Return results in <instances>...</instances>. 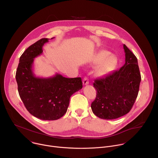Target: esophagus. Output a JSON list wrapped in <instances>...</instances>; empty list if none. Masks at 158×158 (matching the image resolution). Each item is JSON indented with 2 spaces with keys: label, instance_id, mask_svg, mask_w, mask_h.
<instances>
[{
  "label": "esophagus",
  "instance_id": "1",
  "mask_svg": "<svg viewBox=\"0 0 158 158\" xmlns=\"http://www.w3.org/2000/svg\"><path fill=\"white\" fill-rule=\"evenodd\" d=\"M83 82V85H87V84H89V80H88L87 77H85L84 78V79H83V82Z\"/></svg>",
  "mask_w": 158,
  "mask_h": 158
}]
</instances>
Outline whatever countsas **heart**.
Here are the masks:
<instances>
[{
	"label": "heart",
	"mask_w": 158,
	"mask_h": 158,
	"mask_svg": "<svg viewBox=\"0 0 158 158\" xmlns=\"http://www.w3.org/2000/svg\"><path fill=\"white\" fill-rule=\"evenodd\" d=\"M110 52L107 50H100L90 58V64L98 65L95 71L97 77L107 76L113 71L117 66L118 60L114 55H110Z\"/></svg>",
	"instance_id": "heart-1"
}]
</instances>
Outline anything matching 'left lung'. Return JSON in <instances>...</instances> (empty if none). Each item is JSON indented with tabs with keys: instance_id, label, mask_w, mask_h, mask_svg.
Instances as JSON below:
<instances>
[{
	"instance_id": "1",
	"label": "left lung",
	"mask_w": 158,
	"mask_h": 158,
	"mask_svg": "<svg viewBox=\"0 0 158 158\" xmlns=\"http://www.w3.org/2000/svg\"><path fill=\"white\" fill-rule=\"evenodd\" d=\"M125 63L106 77L95 79L96 98L92 102L93 113L98 118L113 120L128 114L138 96L141 74L136 57L123 44Z\"/></svg>"
}]
</instances>
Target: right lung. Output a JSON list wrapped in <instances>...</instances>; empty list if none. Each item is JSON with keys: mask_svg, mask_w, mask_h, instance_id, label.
I'll use <instances>...</instances> for the list:
<instances>
[{"mask_svg": "<svg viewBox=\"0 0 158 158\" xmlns=\"http://www.w3.org/2000/svg\"><path fill=\"white\" fill-rule=\"evenodd\" d=\"M48 40L42 38L23 52L15 78L19 95L30 114L41 120H55L66 113L71 96L82 88V82L81 77L66 78L58 73L47 78L35 75L34 58L42 54Z\"/></svg>", "mask_w": 158, "mask_h": 158, "instance_id": "obj_1", "label": "right lung"}]
</instances>
